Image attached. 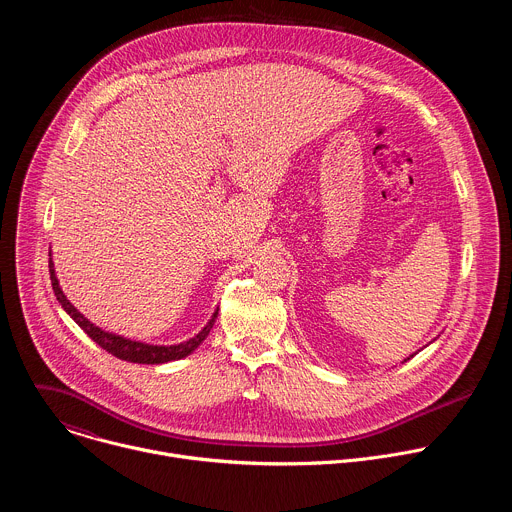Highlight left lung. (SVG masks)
<instances>
[{
    "mask_svg": "<svg viewBox=\"0 0 512 512\" xmlns=\"http://www.w3.org/2000/svg\"><path fill=\"white\" fill-rule=\"evenodd\" d=\"M411 356H413V354H411ZM405 360H409V358H405Z\"/></svg>",
    "mask_w": 512,
    "mask_h": 512,
    "instance_id": "left-lung-1",
    "label": "left lung"
}]
</instances>
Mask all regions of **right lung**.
<instances>
[{
    "mask_svg": "<svg viewBox=\"0 0 512 512\" xmlns=\"http://www.w3.org/2000/svg\"><path fill=\"white\" fill-rule=\"evenodd\" d=\"M48 267H50V281H52V289H54V296L58 300V304L64 308V312L75 320L91 340H95L101 348H105L107 352H111L113 356L121 358V360H127V362H137V364H164V362H172V360H180L188 354H192L204 340L206 336L210 334L214 322H216V316H218V308L212 312L210 320L206 322V326L194 334L192 338L184 340V342H178V344H148V342H141V340H131V338H125L121 334H113V332H107L103 328H99L97 324H93L89 318H85L75 306L70 304V300L64 296V291L58 283V277H56V271H54V261H52V251H50V261H48Z\"/></svg>",
    "mask_w": 512,
    "mask_h": 512,
    "instance_id": "1",
    "label": "right lung"
}]
</instances>
